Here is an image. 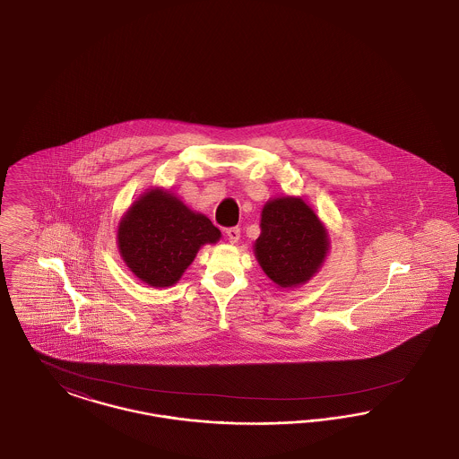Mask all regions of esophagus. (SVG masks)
Returning <instances> with one entry per match:
<instances>
[{
    "instance_id": "34e87169",
    "label": "esophagus",
    "mask_w": 459,
    "mask_h": 459,
    "mask_svg": "<svg viewBox=\"0 0 459 459\" xmlns=\"http://www.w3.org/2000/svg\"><path fill=\"white\" fill-rule=\"evenodd\" d=\"M226 237L230 239V243H238V239H239V228L238 226L228 228L226 230Z\"/></svg>"
}]
</instances>
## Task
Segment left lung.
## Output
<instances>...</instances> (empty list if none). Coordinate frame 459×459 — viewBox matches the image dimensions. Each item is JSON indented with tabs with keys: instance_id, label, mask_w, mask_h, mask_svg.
<instances>
[{
	"instance_id": "8db88e82",
	"label": "left lung",
	"mask_w": 459,
	"mask_h": 459,
	"mask_svg": "<svg viewBox=\"0 0 459 459\" xmlns=\"http://www.w3.org/2000/svg\"><path fill=\"white\" fill-rule=\"evenodd\" d=\"M260 228L255 255L275 284L281 288L303 284L318 271L328 250V238L305 201L282 197L267 203Z\"/></svg>"
}]
</instances>
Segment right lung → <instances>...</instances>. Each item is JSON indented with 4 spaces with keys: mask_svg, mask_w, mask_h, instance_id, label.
<instances>
[{
    "mask_svg": "<svg viewBox=\"0 0 459 459\" xmlns=\"http://www.w3.org/2000/svg\"><path fill=\"white\" fill-rule=\"evenodd\" d=\"M221 231L169 192L152 190L127 211L119 226V250L127 267L154 288L175 284L204 243Z\"/></svg>",
    "mask_w": 459,
    "mask_h": 459,
    "instance_id": "1",
    "label": "right lung"
}]
</instances>
